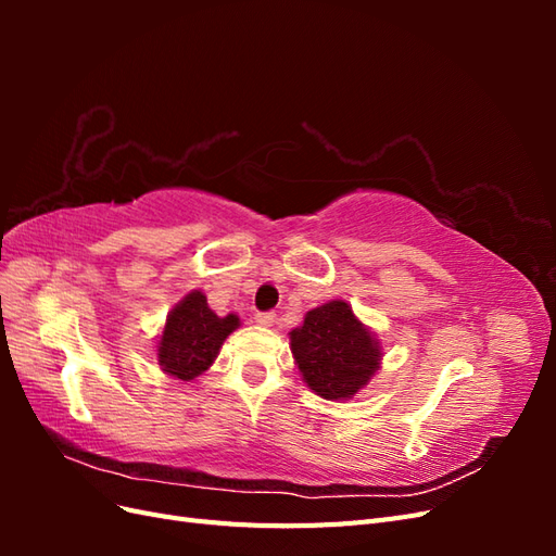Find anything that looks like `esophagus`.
I'll return each mask as SVG.
<instances>
[{
  "instance_id": "esophagus-1",
  "label": "esophagus",
  "mask_w": 556,
  "mask_h": 556,
  "mask_svg": "<svg viewBox=\"0 0 556 556\" xmlns=\"http://www.w3.org/2000/svg\"><path fill=\"white\" fill-rule=\"evenodd\" d=\"M255 319H257V325H262V327H274L276 325V313H257Z\"/></svg>"
}]
</instances>
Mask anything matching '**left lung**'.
<instances>
[{"instance_id": "obj_1", "label": "left lung", "mask_w": 556, "mask_h": 556, "mask_svg": "<svg viewBox=\"0 0 556 556\" xmlns=\"http://www.w3.org/2000/svg\"><path fill=\"white\" fill-rule=\"evenodd\" d=\"M290 348L311 390L327 401L355 396L380 368V345L343 299L306 313Z\"/></svg>"}]
</instances>
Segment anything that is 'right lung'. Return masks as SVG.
<instances>
[{"label":"right lung","instance_id":"1","mask_svg":"<svg viewBox=\"0 0 556 556\" xmlns=\"http://www.w3.org/2000/svg\"><path fill=\"white\" fill-rule=\"evenodd\" d=\"M241 323L229 313L217 317L204 292H190L178 301L176 308L166 315V325L157 343V362L162 371L172 378L190 382L199 378L215 362L227 336Z\"/></svg>","mask_w":556,"mask_h":556}]
</instances>
